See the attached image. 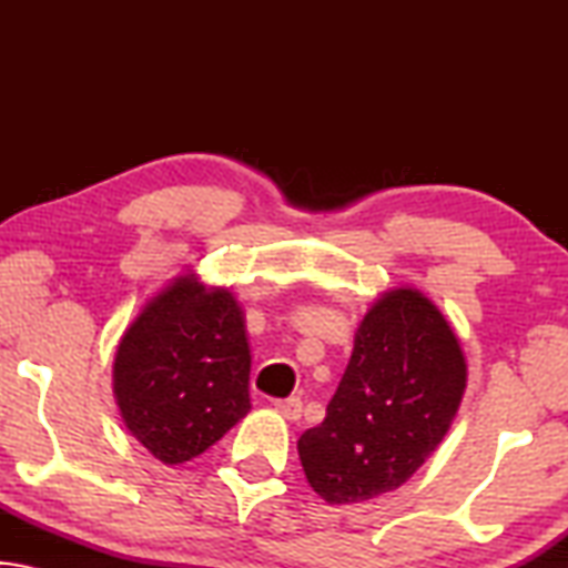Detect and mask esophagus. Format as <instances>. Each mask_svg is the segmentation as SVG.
Here are the masks:
<instances>
[{"label":"esophagus","mask_w":568,"mask_h":568,"mask_svg":"<svg viewBox=\"0 0 568 568\" xmlns=\"http://www.w3.org/2000/svg\"><path fill=\"white\" fill-rule=\"evenodd\" d=\"M275 410L281 413L285 420H301V416H303V400L301 398L275 400Z\"/></svg>","instance_id":"34e87169"}]
</instances>
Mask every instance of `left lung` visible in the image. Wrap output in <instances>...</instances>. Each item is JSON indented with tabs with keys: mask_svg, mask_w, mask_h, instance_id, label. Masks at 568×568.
Returning <instances> with one entry per match:
<instances>
[{
	"mask_svg": "<svg viewBox=\"0 0 568 568\" xmlns=\"http://www.w3.org/2000/svg\"><path fill=\"white\" fill-rule=\"evenodd\" d=\"M466 376L438 305L408 285L383 293L358 323L323 423L297 438L313 491L331 506L396 491L448 434Z\"/></svg>",
	"mask_w": 568,
	"mask_h": 568,
	"instance_id": "obj_1",
	"label": "left lung"
}]
</instances>
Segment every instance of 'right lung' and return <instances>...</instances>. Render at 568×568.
<instances>
[{
	"label": "right lung",
	"instance_id": "add662e5",
	"mask_svg": "<svg viewBox=\"0 0 568 568\" xmlns=\"http://www.w3.org/2000/svg\"><path fill=\"white\" fill-rule=\"evenodd\" d=\"M245 313L225 285L185 273L140 307L112 365L130 434L165 466L217 444L250 410Z\"/></svg>",
	"mask_w": 568,
	"mask_h": 568
}]
</instances>
